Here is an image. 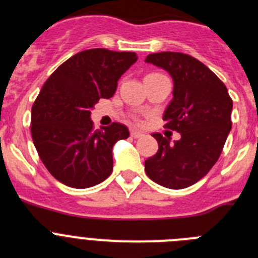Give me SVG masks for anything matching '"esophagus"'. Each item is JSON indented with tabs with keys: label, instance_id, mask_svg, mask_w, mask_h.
<instances>
[{
	"label": "esophagus",
	"instance_id": "1",
	"mask_svg": "<svg viewBox=\"0 0 258 258\" xmlns=\"http://www.w3.org/2000/svg\"><path fill=\"white\" fill-rule=\"evenodd\" d=\"M131 136L133 137V138H142L143 134L140 133V132H136V131H132L131 132Z\"/></svg>",
	"mask_w": 258,
	"mask_h": 258
}]
</instances>
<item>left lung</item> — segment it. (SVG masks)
<instances>
[{"label": "left lung", "mask_w": 258, "mask_h": 258, "mask_svg": "<svg viewBox=\"0 0 258 258\" xmlns=\"http://www.w3.org/2000/svg\"><path fill=\"white\" fill-rule=\"evenodd\" d=\"M147 63L172 76L173 99L163 120L181 140L154 133L159 150L145 161L146 174L164 187L179 190L197 183L217 163L231 131L232 101L225 84L203 64L183 52L150 54Z\"/></svg>", "instance_id": "8db88e82"}]
</instances>
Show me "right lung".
<instances>
[{
  "instance_id": "obj_1",
  "label": "right lung",
  "mask_w": 258,
  "mask_h": 258,
  "mask_svg": "<svg viewBox=\"0 0 258 258\" xmlns=\"http://www.w3.org/2000/svg\"><path fill=\"white\" fill-rule=\"evenodd\" d=\"M136 52L90 49L77 52L46 80L32 107V140L50 174L74 188L101 183L112 173V147L129 137L118 122L94 131L90 111L112 97Z\"/></svg>"
}]
</instances>
